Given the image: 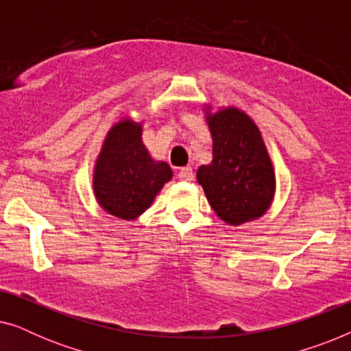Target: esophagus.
I'll use <instances>...</instances> for the list:
<instances>
[{
  "label": "esophagus",
  "instance_id": "esophagus-1",
  "mask_svg": "<svg viewBox=\"0 0 351 351\" xmlns=\"http://www.w3.org/2000/svg\"><path fill=\"white\" fill-rule=\"evenodd\" d=\"M177 177H179V180L182 182H191L193 180V169L191 167H182V169L179 171V174H177Z\"/></svg>",
  "mask_w": 351,
  "mask_h": 351
}]
</instances>
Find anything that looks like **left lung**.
<instances>
[{"label": "left lung", "instance_id": "8db88e82", "mask_svg": "<svg viewBox=\"0 0 351 351\" xmlns=\"http://www.w3.org/2000/svg\"><path fill=\"white\" fill-rule=\"evenodd\" d=\"M204 118L213 137V161L199 166L196 180L214 213L225 223L261 219L270 209L276 176L261 129L237 107L204 104Z\"/></svg>", "mask_w": 351, "mask_h": 351}]
</instances>
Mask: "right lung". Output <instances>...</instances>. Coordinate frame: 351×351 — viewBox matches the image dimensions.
Wrapping results in <instances>:
<instances>
[{
  "label": "right lung",
  "mask_w": 351,
  "mask_h": 351,
  "mask_svg": "<svg viewBox=\"0 0 351 351\" xmlns=\"http://www.w3.org/2000/svg\"><path fill=\"white\" fill-rule=\"evenodd\" d=\"M143 124L123 117L108 129L93 172L100 208L113 217L136 220L172 179L166 161L152 158L142 141Z\"/></svg>",
  "instance_id": "1"
}]
</instances>
